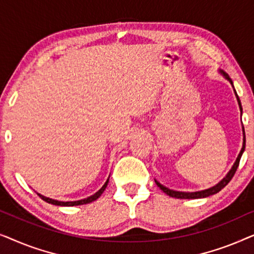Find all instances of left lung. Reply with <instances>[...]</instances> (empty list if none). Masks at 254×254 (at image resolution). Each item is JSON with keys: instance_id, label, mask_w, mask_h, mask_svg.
<instances>
[{"instance_id": "8db88e82", "label": "left lung", "mask_w": 254, "mask_h": 254, "mask_svg": "<svg viewBox=\"0 0 254 254\" xmlns=\"http://www.w3.org/2000/svg\"><path fill=\"white\" fill-rule=\"evenodd\" d=\"M220 72H221L222 75L224 76L225 78L228 79L229 82L231 83V85L234 86V84H232L231 78L229 77L228 74H225V72H224L223 70H220ZM234 91H235L236 97H237V102H238L239 109H241V112H242L243 109H242L241 100H239V97L237 96V93H236V90H234ZM243 135H244V137H243V148H242L241 152H239L237 159H236V162L234 163V165H232L231 170L228 172V175L225 176L224 178L222 179L220 183L216 184V185L213 186V187H210V189H207V190H199V192H179V190H173L168 189V187L163 186L162 184H159V183L157 182V180H155V183L157 184V186H158L159 189H161L165 194H168L169 196L177 197V199H201V197H207V196L213 195V194L218 193L222 189H224V187L228 185L229 182H230V180L232 179V177L235 176L236 171H237V168H238V165H239V161H241V157H242L243 152H244V150H245V131H244V127H243Z\"/></svg>"}]
</instances>
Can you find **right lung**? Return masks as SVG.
Masks as SVG:
<instances>
[{"instance_id": "right-lung-1", "label": "right lung", "mask_w": 254, "mask_h": 254, "mask_svg": "<svg viewBox=\"0 0 254 254\" xmlns=\"http://www.w3.org/2000/svg\"><path fill=\"white\" fill-rule=\"evenodd\" d=\"M110 178V177H109ZM109 178H107V180L105 182V184H104L102 189H100L98 192H96L93 195H90L88 197H85V199H82V200H77V201H59V200H54V199H50V197H46L44 195H41V194L37 193L38 195H39L41 199H43L44 201H46V202L51 203V204H55V206H64V207H71V206H79V204H85V203H90L92 202V201H95L98 199V197L102 195L104 190H105V189L107 187V184H109Z\"/></svg>"}]
</instances>
